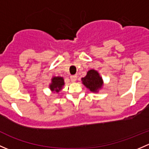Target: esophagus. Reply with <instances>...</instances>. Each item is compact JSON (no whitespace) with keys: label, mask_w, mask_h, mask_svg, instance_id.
<instances>
[{"label":"esophagus","mask_w":149,"mask_h":149,"mask_svg":"<svg viewBox=\"0 0 149 149\" xmlns=\"http://www.w3.org/2000/svg\"><path fill=\"white\" fill-rule=\"evenodd\" d=\"M70 81H71L72 82H75L76 81V79H77V76L76 75H73V76H70Z\"/></svg>","instance_id":"esophagus-1"}]
</instances>
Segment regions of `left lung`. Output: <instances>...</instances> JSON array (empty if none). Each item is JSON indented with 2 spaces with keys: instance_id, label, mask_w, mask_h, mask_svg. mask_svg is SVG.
Masks as SVG:
<instances>
[{
  "instance_id": "obj_1",
  "label": "left lung",
  "mask_w": 149,
  "mask_h": 149,
  "mask_svg": "<svg viewBox=\"0 0 149 149\" xmlns=\"http://www.w3.org/2000/svg\"><path fill=\"white\" fill-rule=\"evenodd\" d=\"M81 81L82 83L93 92H97L102 86V79L98 72L93 69L87 72L86 76L82 78Z\"/></svg>"
}]
</instances>
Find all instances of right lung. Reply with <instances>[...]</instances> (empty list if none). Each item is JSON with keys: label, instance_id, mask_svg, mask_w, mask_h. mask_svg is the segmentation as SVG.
I'll list each match as a JSON object with an SVG mask.
<instances>
[{"label": "right lung", "instance_id": "obj_1", "mask_svg": "<svg viewBox=\"0 0 149 149\" xmlns=\"http://www.w3.org/2000/svg\"><path fill=\"white\" fill-rule=\"evenodd\" d=\"M63 85L64 80L62 77H54L52 78V84L49 85V88L52 91L59 92Z\"/></svg>", "mask_w": 149, "mask_h": 149}]
</instances>
